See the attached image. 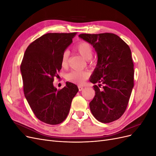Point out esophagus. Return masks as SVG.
Listing matches in <instances>:
<instances>
[{
	"label": "esophagus",
	"mask_w": 156,
	"mask_h": 156,
	"mask_svg": "<svg viewBox=\"0 0 156 156\" xmlns=\"http://www.w3.org/2000/svg\"><path fill=\"white\" fill-rule=\"evenodd\" d=\"M78 88H79V91H82L84 89V87H81V86H79V87H78Z\"/></svg>",
	"instance_id": "1"
}]
</instances>
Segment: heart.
<instances>
[{
  "instance_id": "1",
  "label": "heart",
  "mask_w": 156,
  "mask_h": 156,
  "mask_svg": "<svg viewBox=\"0 0 156 156\" xmlns=\"http://www.w3.org/2000/svg\"><path fill=\"white\" fill-rule=\"evenodd\" d=\"M76 51L83 58L90 60L92 57L93 50L91 45L87 42H81L76 47ZM69 53L65 51L61 58V66L63 68L67 67L68 64ZM88 75L85 72H75L72 71L66 75V79L68 81L77 84H81L88 78Z\"/></svg>"
}]
</instances>
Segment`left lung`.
<instances>
[{"label": "left lung", "mask_w": 156, "mask_h": 156, "mask_svg": "<svg viewBox=\"0 0 156 156\" xmlns=\"http://www.w3.org/2000/svg\"><path fill=\"white\" fill-rule=\"evenodd\" d=\"M79 37L91 44L98 56L90 81L99 83V87L103 84V90L94 86L96 95L89 103L92 114L102 123L116 120L125 112L134 86L129 47L112 33L81 34Z\"/></svg>", "instance_id": "1"}]
</instances>
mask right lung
<instances>
[{
  "instance_id": "obj_1",
  "label": "right lung",
  "mask_w": 156,
  "mask_h": 156,
  "mask_svg": "<svg viewBox=\"0 0 156 156\" xmlns=\"http://www.w3.org/2000/svg\"><path fill=\"white\" fill-rule=\"evenodd\" d=\"M76 34L48 33L33 41L25 52L20 68L25 96L35 116L44 123L56 125L66 119L79 91L72 83L66 82L60 90L53 83L62 68V56Z\"/></svg>"
}]
</instances>
